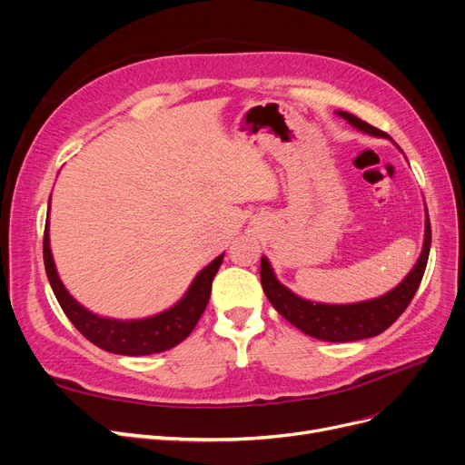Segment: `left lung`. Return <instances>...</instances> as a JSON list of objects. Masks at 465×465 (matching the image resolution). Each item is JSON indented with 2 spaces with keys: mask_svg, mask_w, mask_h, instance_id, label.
<instances>
[{
  "mask_svg": "<svg viewBox=\"0 0 465 465\" xmlns=\"http://www.w3.org/2000/svg\"><path fill=\"white\" fill-rule=\"evenodd\" d=\"M337 114L341 118H345L352 128L363 134L390 139L388 134L373 128L371 124H368V122H363L361 118L347 111H337ZM430 247H431V226H430V216L426 209V230H424V245H422L420 258L417 260V263H414L409 275L396 288L386 292V294L381 298L365 300L358 303H343V305L314 303V302L303 300L298 294H294L290 288L279 282L270 260L265 256H262V263H260L262 288L265 292L267 300L272 302V305L284 316V319L311 337L331 341V343H349V341L368 339L382 333L386 328L392 326L400 319V314L407 309L414 294H417L422 275L426 272Z\"/></svg>",
  "mask_w": 465,
  "mask_h": 465,
  "instance_id": "8db88e82",
  "label": "left lung"
}]
</instances>
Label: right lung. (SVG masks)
<instances>
[{
	"label": "right lung",
	"instance_id": "add662e5",
	"mask_svg": "<svg viewBox=\"0 0 465 465\" xmlns=\"http://www.w3.org/2000/svg\"><path fill=\"white\" fill-rule=\"evenodd\" d=\"M48 211H51V200H48ZM43 258L48 282L53 286L54 296L67 314L71 324L75 326L90 343L113 354L122 356H146L173 349L184 341L192 330L202 319V314L211 298V284L218 272L220 263L224 260V252L214 258L209 265L195 275L188 286L186 294L173 305L158 314L146 316V319L135 321H118L100 316L86 307H83L73 298L64 282L58 277L54 258L51 252V239H48V218L45 224L43 239Z\"/></svg>",
	"mask_w": 465,
	"mask_h": 465
}]
</instances>
